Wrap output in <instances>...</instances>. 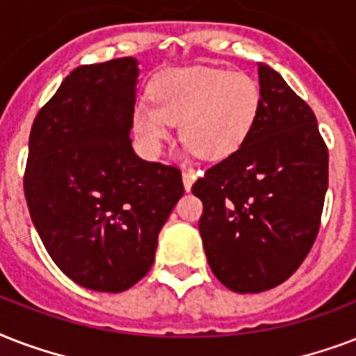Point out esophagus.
<instances>
[{"instance_id": "esophagus-1", "label": "esophagus", "mask_w": 356, "mask_h": 356, "mask_svg": "<svg viewBox=\"0 0 356 356\" xmlns=\"http://www.w3.org/2000/svg\"><path fill=\"white\" fill-rule=\"evenodd\" d=\"M181 180H184V187H186V191H191L193 184L197 180V176L193 175V172H184L181 175Z\"/></svg>"}]
</instances>
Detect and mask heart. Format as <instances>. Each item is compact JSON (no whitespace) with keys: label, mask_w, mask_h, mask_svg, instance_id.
<instances>
[{"label":"heart","mask_w":356,"mask_h":356,"mask_svg":"<svg viewBox=\"0 0 356 356\" xmlns=\"http://www.w3.org/2000/svg\"><path fill=\"white\" fill-rule=\"evenodd\" d=\"M149 102L134 109V129L148 152L158 154L178 124L189 152L208 161L230 158L254 128L260 85L247 72L217 66H181L159 72Z\"/></svg>","instance_id":"1"}]
</instances>
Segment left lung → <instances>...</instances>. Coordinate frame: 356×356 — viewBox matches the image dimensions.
<instances>
[{"instance_id":"8db88e82","label":"left lung","mask_w":356,"mask_h":356,"mask_svg":"<svg viewBox=\"0 0 356 356\" xmlns=\"http://www.w3.org/2000/svg\"><path fill=\"white\" fill-rule=\"evenodd\" d=\"M260 111L243 147L193 184L211 271L228 290L260 293L312 249L329 186L316 115L271 66L258 63Z\"/></svg>"}]
</instances>
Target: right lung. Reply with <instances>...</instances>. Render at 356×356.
Listing matches in <instances>:
<instances>
[{
  "label": "right lung",
  "instance_id": "right-lung-1",
  "mask_svg": "<svg viewBox=\"0 0 356 356\" xmlns=\"http://www.w3.org/2000/svg\"><path fill=\"white\" fill-rule=\"evenodd\" d=\"M137 76L134 57L78 66L29 135L33 225L57 267L87 290L118 293L139 282L184 195L180 170L134 152Z\"/></svg>",
  "mask_w": 356,
  "mask_h": 356
}]
</instances>
